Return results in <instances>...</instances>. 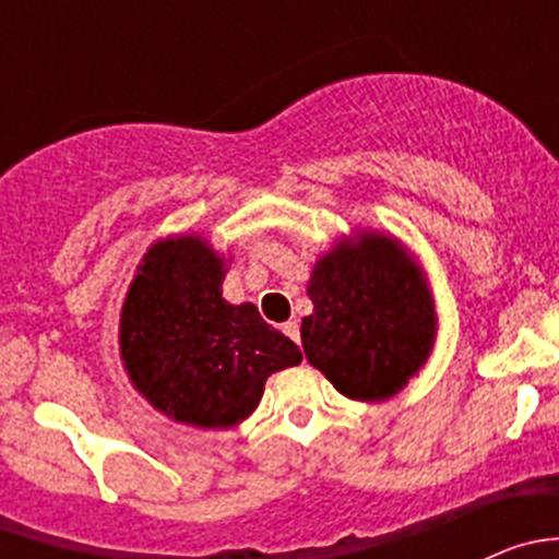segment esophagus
Masks as SVG:
<instances>
[{
	"label": "esophagus",
	"instance_id": "34e87169",
	"mask_svg": "<svg viewBox=\"0 0 559 559\" xmlns=\"http://www.w3.org/2000/svg\"><path fill=\"white\" fill-rule=\"evenodd\" d=\"M284 335L292 337L295 343H300V324L297 321H286L284 324Z\"/></svg>",
	"mask_w": 559,
	"mask_h": 559
}]
</instances>
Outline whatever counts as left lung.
<instances>
[{"label": "left lung", "mask_w": 559, "mask_h": 559, "mask_svg": "<svg viewBox=\"0 0 559 559\" xmlns=\"http://www.w3.org/2000/svg\"><path fill=\"white\" fill-rule=\"evenodd\" d=\"M308 297L306 357L346 397H392L430 357L436 308L397 240L341 243L316 262Z\"/></svg>", "instance_id": "1"}]
</instances>
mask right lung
Instances as JSON below:
<instances>
[{"label":"right lung","mask_w":559,"mask_h":559,"mask_svg":"<svg viewBox=\"0 0 559 559\" xmlns=\"http://www.w3.org/2000/svg\"><path fill=\"white\" fill-rule=\"evenodd\" d=\"M222 284L224 262L205 240H162L121 311V359L138 392L170 419L207 430L246 419L267 376L302 359L257 306H229Z\"/></svg>","instance_id":"obj_1"}]
</instances>
